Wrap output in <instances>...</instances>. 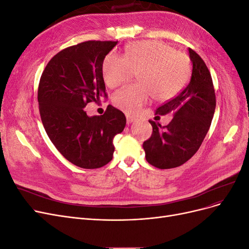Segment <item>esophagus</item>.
Masks as SVG:
<instances>
[{
  "label": "esophagus",
  "instance_id": "1",
  "mask_svg": "<svg viewBox=\"0 0 249 249\" xmlns=\"http://www.w3.org/2000/svg\"><path fill=\"white\" fill-rule=\"evenodd\" d=\"M134 120H135V119H134L133 117H131V116H129V115H127V116H126V124H132V123L134 122Z\"/></svg>",
  "mask_w": 249,
  "mask_h": 249
}]
</instances>
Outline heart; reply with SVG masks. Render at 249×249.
Returning <instances> with one entry per match:
<instances>
[{"instance_id":"b5f03b06","label":"heart","mask_w":249,"mask_h":249,"mask_svg":"<svg viewBox=\"0 0 249 249\" xmlns=\"http://www.w3.org/2000/svg\"><path fill=\"white\" fill-rule=\"evenodd\" d=\"M137 72L139 84L129 85L112 97L114 106L127 114H136L149 101L166 102L177 96L189 79L188 58L158 40L137 41L125 48L124 57L111 53L102 64L105 84L116 88Z\"/></svg>"}]
</instances>
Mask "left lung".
Wrapping results in <instances>:
<instances>
[{
    "instance_id": "left-lung-1",
    "label": "left lung",
    "mask_w": 249,
    "mask_h": 249,
    "mask_svg": "<svg viewBox=\"0 0 249 249\" xmlns=\"http://www.w3.org/2000/svg\"><path fill=\"white\" fill-rule=\"evenodd\" d=\"M192 73L189 84L172 100L157 109L156 114L171 113L166 126L149 120L153 134L143 142L146 161L160 169L175 168L197 152L210 129L216 107L211 73L203 60L189 49Z\"/></svg>"
}]
</instances>
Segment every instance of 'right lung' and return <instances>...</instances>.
Returning <instances> with one entry per match:
<instances>
[{"label": "right lung", "instance_id": "add662e5", "mask_svg": "<svg viewBox=\"0 0 249 249\" xmlns=\"http://www.w3.org/2000/svg\"><path fill=\"white\" fill-rule=\"evenodd\" d=\"M116 44L89 40L66 48L41 74L37 99L44 130L60 154L81 168L108 164L114 153L113 139L126 124L124 113L111 105L103 115L88 116L84 109L107 97L102 64Z\"/></svg>", "mask_w": 249, "mask_h": 249}]
</instances>
